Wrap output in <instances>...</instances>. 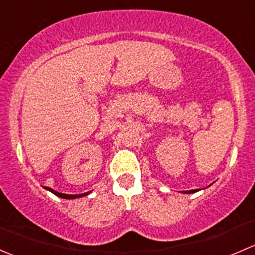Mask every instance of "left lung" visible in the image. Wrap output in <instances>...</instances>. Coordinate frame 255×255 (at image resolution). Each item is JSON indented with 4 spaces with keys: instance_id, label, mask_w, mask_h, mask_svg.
Here are the masks:
<instances>
[{
    "instance_id": "8db88e82",
    "label": "left lung",
    "mask_w": 255,
    "mask_h": 255,
    "mask_svg": "<svg viewBox=\"0 0 255 255\" xmlns=\"http://www.w3.org/2000/svg\"><path fill=\"white\" fill-rule=\"evenodd\" d=\"M199 190H190V191H182L184 194H192V192H197Z\"/></svg>"
}]
</instances>
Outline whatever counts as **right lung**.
<instances>
[{"label": "right lung", "instance_id": "right-lung-1", "mask_svg": "<svg viewBox=\"0 0 255 255\" xmlns=\"http://www.w3.org/2000/svg\"><path fill=\"white\" fill-rule=\"evenodd\" d=\"M47 190H48V191L53 192V194L56 195L58 197H61V199H66V200L79 199V197H84V196H87L89 194H91V191H89V192H84V194H80V195H69V194H61V192L55 191V190L50 189V187H47Z\"/></svg>", "mask_w": 255, "mask_h": 255}]
</instances>
